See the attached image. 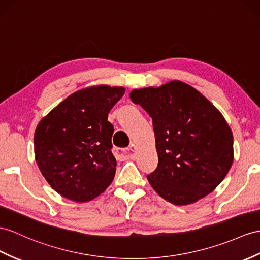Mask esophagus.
Returning <instances> with one entry per match:
<instances>
[{
	"label": "esophagus",
	"mask_w": 260,
	"mask_h": 260,
	"mask_svg": "<svg viewBox=\"0 0 260 260\" xmlns=\"http://www.w3.org/2000/svg\"><path fill=\"white\" fill-rule=\"evenodd\" d=\"M135 150V144H131L128 148H115V154L121 160L132 159V157H134Z\"/></svg>",
	"instance_id": "1"
}]
</instances>
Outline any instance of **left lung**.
Here are the masks:
<instances>
[{
	"instance_id": "8db88e82",
	"label": "left lung",
	"mask_w": 260,
	"mask_h": 260,
	"mask_svg": "<svg viewBox=\"0 0 260 260\" xmlns=\"http://www.w3.org/2000/svg\"><path fill=\"white\" fill-rule=\"evenodd\" d=\"M153 123L159 163L148 175L154 191L174 205H187L213 192L233 164V134L203 94L179 80L135 89Z\"/></svg>"
}]
</instances>
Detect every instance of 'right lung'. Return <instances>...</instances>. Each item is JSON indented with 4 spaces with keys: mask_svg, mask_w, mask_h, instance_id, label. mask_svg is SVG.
Returning a JSON list of instances; mask_svg holds the SVG:
<instances>
[{
    "mask_svg": "<svg viewBox=\"0 0 260 260\" xmlns=\"http://www.w3.org/2000/svg\"><path fill=\"white\" fill-rule=\"evenodd\" d=\"M123 93V87L85 88L61 101L37 125L36 163L49 185L64 198L88 202L111 184L117 162L108 113Z\"/></svg>",
    "mask_w": 260,
    "mask_h": 260,
    "instance_id": "add662e5",
    "label": "right lung"
}]
</instances>
